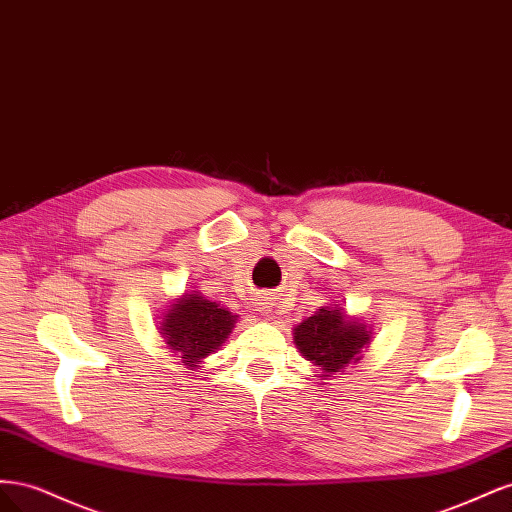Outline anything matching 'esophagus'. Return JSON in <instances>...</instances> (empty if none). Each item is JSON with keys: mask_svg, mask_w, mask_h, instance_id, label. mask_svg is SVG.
Returning <instances> with one entry per match:
<instances>
[{"mask_svg": "<svg viewBox=\"0 0 512 512\" xmlns=\"http://www.w3.org/2000/svg\"><path fill=\"white\" fill-rule=\"evenodd\" d=\"M271 309H273V301L271 299H267V297L260 299V303H258V312L260 314L267 316V314H271Z\"/></svg>", "mask_w": 512, "mask_h": 512, "instance_id": "1", "label": "esophagus"}]
</instances>
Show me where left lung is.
I'll use <instances>...</instances> for the list:
<instances>
[{
    "label": "left lung",
    "mask_w": 512,
    "mask_h": 512,
    "mask_svg": "<svg viewBox=\"0 0 512 512\" xmlns=\"http://www.w3.org/2000/svg\"><path fill=\"white\" fill-rule=\"evenodd\" d=\"M292 339L303 359L316 367V378L329 380L363 359V348L371 344V327L339 305H324L292 329Z\"/></svg>",
    "instance_id": "left-lung-1"
}]
</instances>
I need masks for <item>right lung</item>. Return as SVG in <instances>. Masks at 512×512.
Masks as SVG:
<instances>
[{"label":"right lung","instance_id":"add662e5","mask_svg":"<svg viewBox=\"0 0 512 512\" xmlns=\"http://www.w3.org/2000/svg\"><path fill=\"white\" fill-rule=\"evenodd\" d=\"M237 320L239 316L228 307L209 301L198 290H190L168 305L158 333L170 350L181 354L185 365L198 369L209 354L220 350Z\"/></svg>","mask_w":512,"mask_h":512}]
</instances>
